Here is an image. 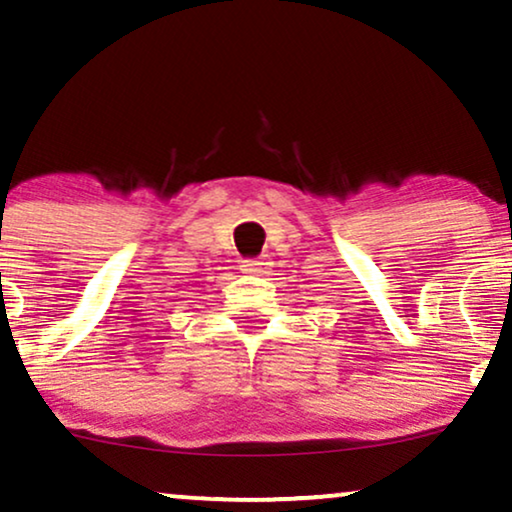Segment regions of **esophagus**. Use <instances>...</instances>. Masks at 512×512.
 <instances>
[{
    "mask_svg": "<svg viewBox=\"0 0 512 512\" xmlns=\"http://www.w3.org/2000/svg\"><path fill=\"white\" fill-rule=\"evenodd\" d=\"M270 261L265 256L261 258H247V261H242V270L249 272V275H265V272L270 270Z\"/></svg>",
    "mask_w": 512,
    "mask_h": 512,
    "instance_id": "esophagus-1",
    "label": "esophagus"
}]
</instances>
